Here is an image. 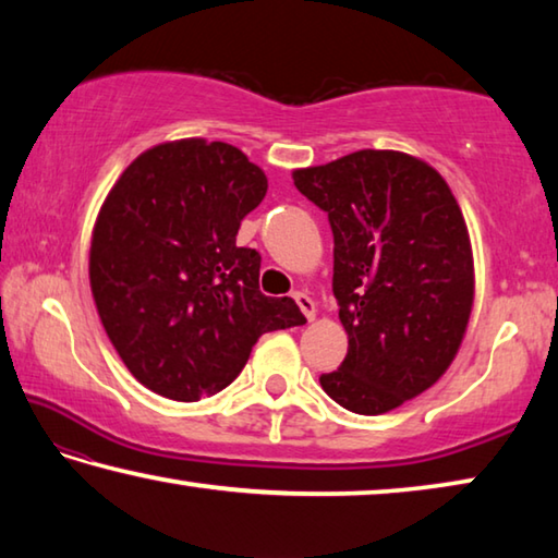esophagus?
<instances>
[{"mask_svg": "<svg viewBox=\"0 0 558 558\" xmlns=\"http://www.w3.org/2000/svg\"><path fill=\"white\" fill-rule=\"evenodd\" d=\"M292 298H295L298 307L302 310V315H305L310 323H313V319H315V302H313V298H310L307 292H295V295H292Z\"/></svg>", "mask_w": 558, "mask_h": 558, "instance_id": "esophagus-1", "label": "esophagus"}]
</instances>
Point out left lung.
<instances>
[{
    "instance_id": "1",
    "label": "left lung",
    "mask_w": 558,
    "mask_h": 558,
    "mask_svg": "<svg viewBox=\"0 0 558 558\" xmlns=\"http://www.w3.org/2000/svg\"><path fill=\"white\" fill-rule=\"evenodd\" d=\"M292 179L332 226L349 339L319 384L352 413L391 411L430 389L465 337L475 272L460 206L436 169L393 149H359Z\"/></svg>"
}]
</instances>
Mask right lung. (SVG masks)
I'll use <instances>...</instances> for the list:
<instances>
[{
	"instance_id": "obj_1",
	"label": "right lung",
	"mask_w": 558,
	"mask_h": 558,
	"mask_svg": "<svg viewBox=\"0 0 558 558\" xmlns=\"http://www.w3.org/2000/svg\"><path fill=\"white\" fill-rule=\"evenodd\" d=\"M268 179L239 147L157 145L120 174L90 241V290L112 347L165 399L229 386L260 335L305 323L295 300L258 288L260 256L235 245Z\"/></svg>"
}]
</instances>
